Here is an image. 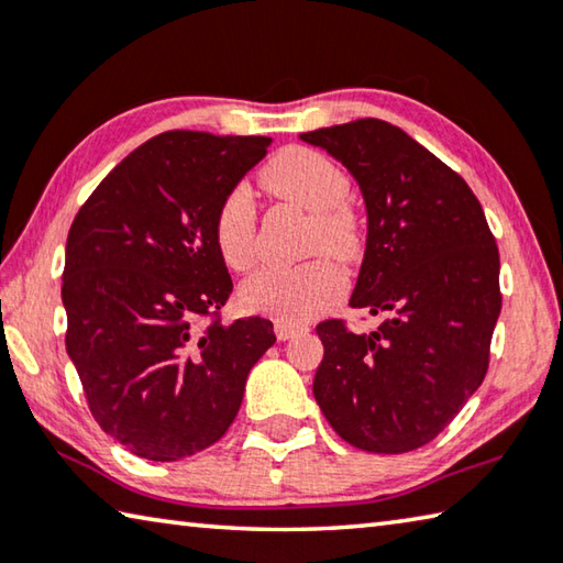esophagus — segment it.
Here are the masks:
<instances>
[{
	"label": "esophagus",
	"mask_w": 563,
	"mask_h": 563,
	"mask_svg": "<svg viewBox=\"0 0 563 563\" xmlns=\"http://www.w3.org/2000/svg\"><path fill=\"white\" fill-rule=\"evenodd\" d=\"M274 331H276V339H279V341H289V339L297 336V333H301L303 327H301V323H294V321H287V319H276Z\"/></svg>",
	"instance_id": "1"
}]
</instances>
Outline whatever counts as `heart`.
Returning <instances> with one entry per match:
<instances>
[{
    "label": "heart",
    "mask_w": 563,
    "mask_h": 563,
    "mask_svg": "<svg viewBox=\"0 0 563 563\" xmlns=\"http://www.w3.org/2000/svg\"><path fill=\"white\" fill-rule=\"evenodd\" d=\"M264 190L309 214L307 250L329 252L343 262L356 260L363 246L361 220L346 200L351 177L339 163L307 145H289L262 167ZM214 246L230 269L244 272L254 262L256 222L252 197L244 187H232L212 217ZM343 291V276L329 256L294 266H264L242 284L244 309L274 313L287 321H307L331 309Z\"/></svg>",
    "instance_id": "heart-1"
}]
</instances>
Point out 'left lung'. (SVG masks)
<instances>
[{
	"instance_id": "8db88e82",
	"label": "left lung",
	"mask_w": 563,
	"mask_h": 563,
	"mask_svg": "<svg viewBox=\"0 0 563 563\" xmlns=\"http://www.w3.org/2000/svg\"><path fill=\"white\" fill-rule=\"evenodd\" d=\"M301 137L361 185L368 242L351 307L386 313L371 333L319 323L313 396L349 445L418 450L487 376L501 309L495 234L470 185L398 125L358 118Z\"/></svg>"
}]
</instances>
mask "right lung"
Masks as SVG:
<instances>
[{"label": "right lung", "mask_w": 563, "mask_h": 563, "mask_svg": "<svg viewBox=\"0 0 563 563\" xmlns=\"http://www.w3.org/2000/svg\"><path fill=\"white\" fill-rule=\"evenodd\" d=\"M272 137L167 131L123 157L74 217L62 299L88 410L137 457L214 445L276 341L272 321L222 323L232 279L212 236L227 190Z\"/></svg>", "instance_id": "right-lung-1"}]
</instances>
